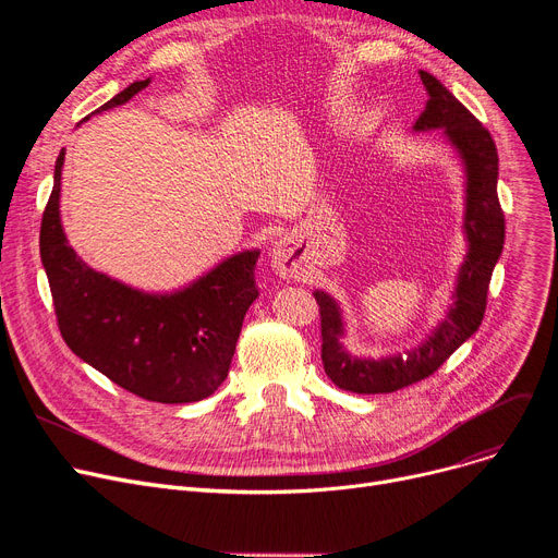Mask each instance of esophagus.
Segmentation results:
<instances>
[{"mask_svg":"<svg viewBox=\"0 0 558 558\" xmlns=\"http://www.w3.org/2000/svg\"><path fill=\"white\" fill-rule=\"evenodd\" d=\"M271 267L280 278H299L303 269V251L294 234H284L274 244Z\"/></svg>","mask_w":558,"mask_h":558,"instance_id":"1","label":"esophagus"}]
</instances>
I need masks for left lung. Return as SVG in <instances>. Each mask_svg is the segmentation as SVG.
<instances>
[{"label":"left lung","mask_w":558,"mask_h":558,"mask_svg":"<svg viewBox=\"0 0 558 558\" xmlns=\"http://www.w3.org/2000/svg\"><path fill=\"white\" fill-rule=\"evenodd\" d=\"M418 74L427 90V104L414 131L441 129L461 158L465 173L463 232L468 253L457 274L448 314L438 320L421 345L407 350L404 357L366 360L350 355L339 341L345 337L339 303L326 291H314L320 312V337H324L320 345L324 368L339 389L353 393H391L421 383L465 339H471L482 326L488 282L505 246V213L497 198V149L493 137L441 81L425 70Z\"/></svg>","instance_id":"left-lung-1"}]
</instances>
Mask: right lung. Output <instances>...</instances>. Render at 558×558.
Wrapping results in <instances>:
<instances>
[{
    "instance_id": "1",
    "label": "right lung",
    "mask_w": 558,
    "mask_h": 558,
    "mask_svg": "<svg viewBox=\"0 0 558 558\" xmlns=\"http://www.w3.org/2000/svg\"><path fill=\"white\" fill-rule=\"evenodd\" d=\"M149 83H131L97 112L126 104ZM63 162L65 149L58 154L43 215L40 257L65 343L85 364L144 400L179 404L213 396L228 375L244 316L259 296V251L232 255L171 294H146L112 280L87 267L68 244L58 210Z\"/></svg>"
}]
</instances>
